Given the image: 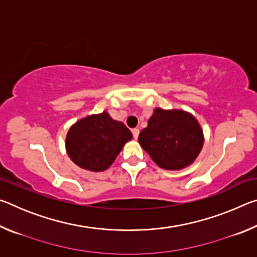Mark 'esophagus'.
Returning <instances> with one entry per match:
<instances>
[{
    "label": "esophagus",
    "instance_id": "esophagus-1",
    "mask_svg": "<svg viewBox=\"0 0 257 257\" xmlns=\"http://www.w3.org/2000/svg\"><path fill=\"white\" fill-rule=\"evenodd\" d=\"M133 136L135 139H137L139 136V129H133Z\"/></svg>",
    "mask_w": 257,
    "mask_h": 257
}]
</instances>
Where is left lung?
Here are the masks:
<instances>
[{
	"instance_id": "1",
	"label": "left lung",
	"mask_w": 257,
	"mask_h": 257,
	"mask_svg": "<svg viewBox=\"0 0 257 257\" xmlns=\"http://www.w3.org/2000/svg\"><path fill=\"white\" fill-rule=\"evenodd\" d=\"M138 142L160 168L180 170L197 158L203 146V132L189 113L155 108Z\"/></svg>"
}]
</instances>
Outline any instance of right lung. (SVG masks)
Instances as JSON below:
<instances>
[{
    "instance_id": "right-lung-1",
    "label": "right lung",
    "mask_w": 257,
    "mask_h": 257,
    "mask_svg": "<svg viewBox=\"0 0 257 257\" xmlns=\"http://www.w3.org/2000/svg\"><path fill=\"white\" fill-rule=\"evenodd\" d=\"M132 138V133L122 122L103 112L73 124L68 132L66 147L77 165L97 172L106 170Z\"/></svg>"
}]
</instances>
